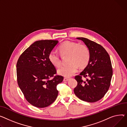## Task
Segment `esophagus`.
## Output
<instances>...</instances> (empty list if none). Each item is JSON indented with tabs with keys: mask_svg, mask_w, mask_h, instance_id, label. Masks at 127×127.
Listing matches in <instances>:
<instances>
[{
	"mask_svg": "<svg viewBox=\"0 0 127 127\" xmlns=\"http://www.w3.org/2000/svg\"><path fill=\"white\" fill-rule=\"evenodd\" d=\"M69 80V78H64L63 79L64 81H68Z\"/></svg>",
	"mask_w": 127,
	"mask_h": 127,
	"instance_id": "esophagus-1",
	"label": "esophagus"
}]
</instances>
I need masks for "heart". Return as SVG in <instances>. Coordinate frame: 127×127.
I'll return each mask as SVG.
<instances>
[{"instance_id":"1","label":"heart","mask_w":127,"mask_h":127,"mask_svg":"<svg viewBox=\"0 0 127 127\" xmlns=\"http://www.w3.org/2000/svg\"><path fill=\"white\" fill-rule=\"evenodd\" d=\"M58 50L61 56L68 55L67 62L69 64L62 67L58 70V74L64 77H71L78 71V66L84 68L89 62V49L84 44H79L77 42L66 41L59 46ZM48 60L50 63L57 68L61 65L60 58L55 51L49 53Z\"/></svg>"}]
</instances>
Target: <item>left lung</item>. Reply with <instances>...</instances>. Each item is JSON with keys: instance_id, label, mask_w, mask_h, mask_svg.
Here are the masks:
<instances>
[{"instance_id": "obj_1", "label": "left lung", "mask_w": 127, "mask_h": 127, "mask_svg": "<svg viewBox=\"0 0 127 127\" xmlns=\"http://www.w3.org/2000/svg\"><path fill=\"white\" fill-rule=\"evenodd\" d=\"M77 38L88 47L90 58L86 68L75 77L78 85L74 92L80 99L94 103L104 96L110 86L113 74L110 58L102 45L85 38ZM82 77L86 78L87 81H84Z\"/></svg>"}]
</instances>
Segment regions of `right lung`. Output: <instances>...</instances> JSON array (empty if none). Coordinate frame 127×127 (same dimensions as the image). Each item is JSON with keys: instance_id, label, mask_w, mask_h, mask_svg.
<instances>
[{"instance_id": "add662e5", "label": "right lung", "mask_w": 127, "mask_h": 127, "mask_svg": "<svg viewBox=\"0 0 127 127\" xmlns=\"http://www.w3.org/2000/svg\"><path fill=\"white\" fill-rule=\"evenodd\" d=\"M58 43L52 40L35 42L19 57L16 65L18 86L28 102L37 108L51 105L58 96L57 85L63 80L48 55ZM50 77H53L51 79Z\"/></svg>"}]
</instances>
